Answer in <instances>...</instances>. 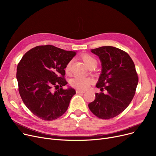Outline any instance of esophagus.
Instances as JSON below:
<instances>
[{
  "mask_svg": "<svg viewBox=\"0 0 156 156\" xmlns=\"http://www.w3.org/2000/svg\"><path fill=\"white\" fill-rule=\"evenodd\" d=\"M76 94H83L85 92V90H76Z\"/></svg>",
  "mask_w": 156,
  "mask_h": 156,
  "instance_id": "1",
  "label": "esophagus"
}]
</instances>
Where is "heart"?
Masks as SVG:
<instances>
[{"instance_id": "obj_1", "label": "heart", "mask_w": 156, "mask_h": 156, "mask_svg": "<svg viewBox=\"0 0 156 156\" xmlns=\"http://www.w3.org/2000/svg\"><path fill=\"white\" fill-rule=\"evenodd\" d=\"M81 59L85 62L88 68L91 67L92 66L96 65L97 62L96 59L92 55L89 54H83L81 56ZM71 68V62H68L66 65L65 72L66 74H69ZM92 79L88 77H80L77 76L73 78L70 81V85L78 90H86L87 89L90 84L92 83Z\"/></svg>"}]
</instances>
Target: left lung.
<instances>
[{"mask_svg": "<svg viewBox=\"0 0 156 156\" xmlns=\"http://www.w3.org/2000/svg\"><path fill=\"white\" fill-rule=\"evenodd\" d=\"M91 52L102 62V73L96 85L103 92L96 93L95 100L88 104L97 117L109 119L125 111L135 94L138 77L135 64L128 53L112 46H104Z\"/></svg>", "mask_w": 156, "mask_h": 156, "instance_id": "1", "label": "left lung"}]
</instances>
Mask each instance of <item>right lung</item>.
Instances as JSON below:
<instances>
[{"instance_id":"add662e5","label":"right lung","mask_w":156,"mask_h":156,"mask_svg":"<svg viewBox=\"0 0 156 156\" xmlns=\"http://www.w3.org/2000/svg\"><path fill=\"white\" fill-rule=\"evenodd\" d=\"M76 54L51 45H40L24 54L18 63L19 93L27 108L39 118L52 121L67 111L76 92L62 88L68 84L64 68Z\"/></svg>"}]
</instances>
